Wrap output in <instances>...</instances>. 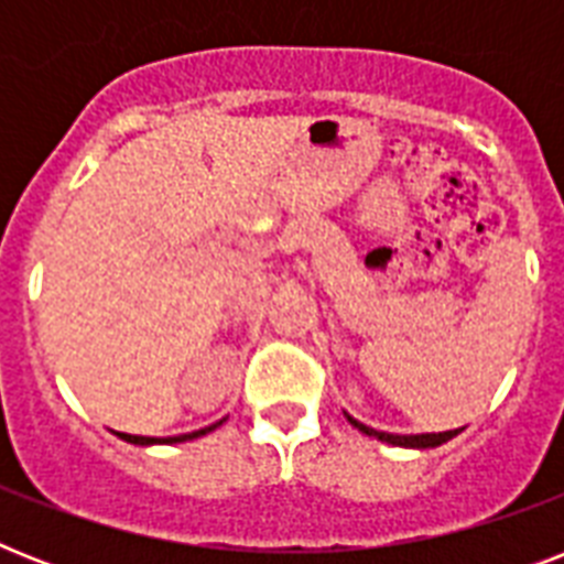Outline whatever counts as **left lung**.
I'll return each instance as SVG.
<instances>
[{"label":"left lung","mask_w":564,"mask_h":564,"mask_svg":"<svg viewBox=\"0 0 564 564\" xmlns=\"http://www.w3.org/2000/svg\"><path fill=\"white\" fill-rule=\"evenodd\" d=\"M345 419H348L351 427H357L360 433H366V436H375L377 442H386V445H394V447H419V451H424V447L445 445V442H451L456 433H463V427H459V430H445V433H410V436H398V433H386V430L369 427V424H362V421H357L354 415H348V412H345Z\"/></svg>","instance_id":"left-lung-1"}]
</instances>
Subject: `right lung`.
Returning <instances> with one entry per match:
<instances>
[{
    "label": "right lung",
    "instance_id": "add662e5",
    "mask_svg": "<svg viewBox=\"0 0 564 564\" xmlns=\"http://www.w3.org/2000/svg\"><path fill=\"white\" fill-rule=\"evenodd\" d=\"M221 421H216V424H210V427L204 430H195V433H184V436H170V438H152V436H131V433H117L119 438H126V442H131V445H172V442H189V438H198L204 436V433H210V430L219 427Z\"/></svg>",
    "mask_w": 564,
    "mask_h": 564
}]
</instances>
